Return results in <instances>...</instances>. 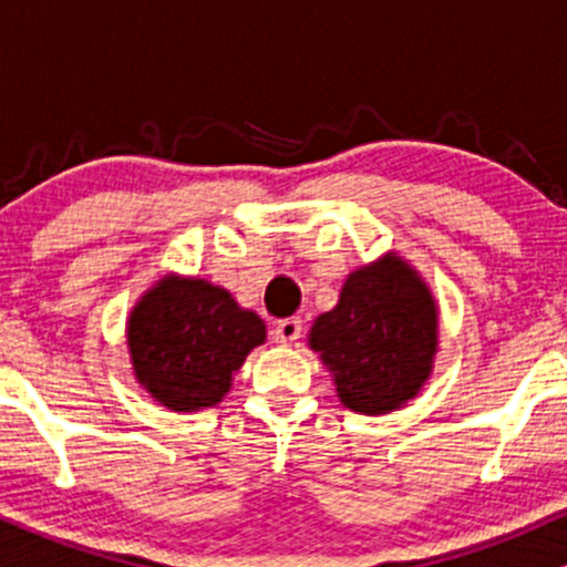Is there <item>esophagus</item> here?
Here are the masks:
<instances>
[{
  "instance_id": "1",
  "label": "esophagus",
  "mask_w": 567,
  "mask_h": 567,
  "mask_svg": "<svg viewBox=\"0 0 567 567\" xmlns=\"http://www.w3.org/2000/svg\"><path fill=\"white\" fill-rule=\"evenodd\" d=\"M271 336H275V341L279 343V347H290V343H296L298 338H301V320H298V317L279 320L275 324V330H271Z\"/></svg>"
}]
</instances>
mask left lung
<instances>
[{
	"label": "left lung",
	"instance_id": "left-lung-1",
	"mask_svg": "<svg viewBox=\"0 0 567 567\" xmlns=\"http://www.w3.org/2000/svg\"><path fill=\"white\" fill-rule=\"evenodd\" d=\"M437 303L396 252L351 271L336 309L309 330V347L333 373L338 400L381 415L421 392L437 354Z\"/></svg>",
	"mask_w": 567,
	"mask_h": 567
}]
</instances>
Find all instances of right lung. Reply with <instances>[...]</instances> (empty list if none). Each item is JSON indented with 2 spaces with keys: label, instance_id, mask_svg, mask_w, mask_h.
Wrapping results in <instances>:
<instances>
[{
  "label": "right lung",
  "instance_id": "add662e5",
  "mask_svg": "<svg viewBox=\"0 0 567 567\" xmlns=\"http://www.w3.org/2000/svg\"><path fill=\"white\" fill-rule=\"evenodd\" d=\"M264 341L266 324L256 311L197 277H162L127 320L135 379L175 413L218 405L245 357Z\"/></svg>",
  "mask_w": 567,
  "mask_h": 567
}]
</instances>
